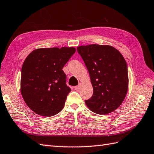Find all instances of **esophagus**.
I'll return each mask as SVG.
<instances>
[{"label": "esophagus", "instance_id": "1", "mask_svg": "<svg viewBox=\"0 0 154 154\" xmlns=\"http://www.w3.org/2000/svg\"><path fill=\"white\" fill-rule=\"evenodd\" d=\"M81 88V84L80 85H77V86H75V89H76V90H79V89Z\"/></svg>", "mask_w": 154, "mask_h": 154}]
</instances>
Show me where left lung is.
<instances>
[{"mask_svg": "<svg viewBox=\"0 0 154 154\" xmlns=\"http://www.w3.org/2000/svg\"><path fill=\"white\" fill-rule=\"evenodd\" d=\"M89 71L93 88L92 97L85 100L93 112L106 114L122 103L128 89L126 60L111 45L91 44L77 47Z\"/></svg>", "mask_w": 154, "mask_h": 154, "instance_id": "obj_1", "label": "left lung"}]
</instances>
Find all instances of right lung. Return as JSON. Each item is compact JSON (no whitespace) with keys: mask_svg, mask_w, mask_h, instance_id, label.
I'll use <instances>...</instances> for the list:
<instances>
[{"mask_svg":"<svg viewBox=\"0 0 154 154\" xmlns=\"http://www.w3.org/2000/svg\"><path fill=\"white\" fill-rule=\"evenodd\" d=\"M75 51L73 47L39 48L26 58L21 70L20 92L35 113L52 116L63 109L71 90L65 83L62 69Z\"/></svg>","mask_w":154,"mask_h":154,"instance_id":"obj_1","label":"right lung"}]
</instances>
